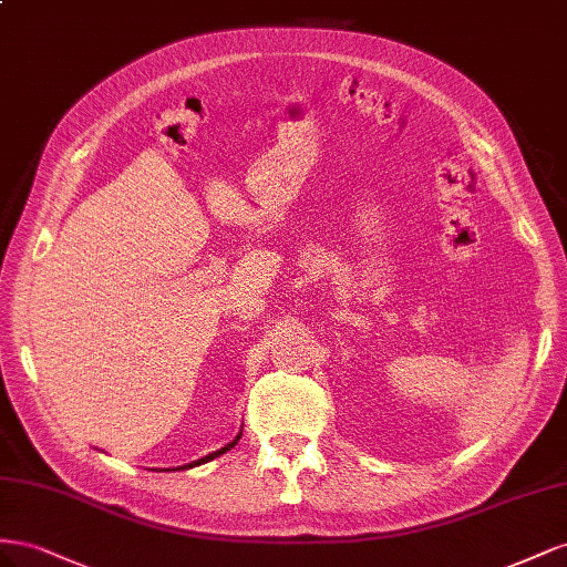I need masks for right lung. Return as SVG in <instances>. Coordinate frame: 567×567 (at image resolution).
Wrapping results in <instances>:
<instances>
[{
	"mask_svg": "<svg viewBox=\"0 0 567 567\" xmlns=\"http://www.w3.org/2000/svg\"><path fill=\"white\" fill-rule=\"evenodd\" d=\"M239 436H241V432L235 436V440L230 442V444H225L223 449H218V451H214V454H208V456H204V458H199V461H192V463H187V465H177V467H166V471H189V467H197V465H202V463H208V461H214V458H218V456H223L225 451H230L237 442H239Z\"/></svg>",
	"mask_w": 567,
	"mask_h": 567,
	"instance_id": "obj_1",
	"label": "right lung"
}]
</instances>
